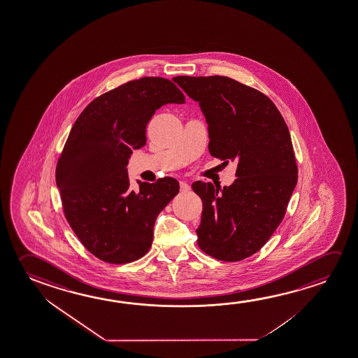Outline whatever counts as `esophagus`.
I'll list each match as a JSON object with an SVG mask.
<instances>
[{"instance_id": "34e87169", "label": "esophagus", "mask_w": 358, "mask_h": 358, "mask_svg": "<svg viewBox=\"0 0 358 358\" xmlns=\"http://www.w3.org/2000/svg\"><path fill=\"white\" fill-rule=\"evenodd\" d=\"M180 189H181V192H187L188 189H189V186H188L186 182L181 181L180 182Z\"/></svg>"}]
</instances>
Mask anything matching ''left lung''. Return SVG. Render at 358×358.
<instances>
[{
  "label": "left lung",
  "mask_w": 358,
  "mask_h": 358,
  "mask_svg": "<svg viewBox=\"0 0 358 358\" xmlns=\"http://www.w3.org/2000/svg\"><path fill=\"white\" fill-rule=\"evenodd\" d=\"M172 80L199 101L208 124L209 154L223 165L238 164L229 187L192 185L203 203L199 247L218 260L239 262L257 253L285 215L297 182L290 132L265 94L231 78Z\"/></svg>",
  "instance_id": "8db88e82"
}]
</instances>
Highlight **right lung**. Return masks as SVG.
<instances>
[{
  "label": "right lung",
  "instance_id": "add662e5",
  "mask_svg": "<svg viewBox=\"0 0 358 358\" xmlns=\"http://www.w3.org/2000/svg\"><path fill=\"white\" fill-rule=\"evenodd\" d=\"M183 104L176 84L143 77L100 95L74 122L57 162L55 182L69 226L94 257L127 264L149 252L155 220L180 191L172 177L130 188L132 150L146 145V125L162 105Z\"/></svg>",
  "mask_w": 358,
  "mask_h": 358
}]
</instances>
